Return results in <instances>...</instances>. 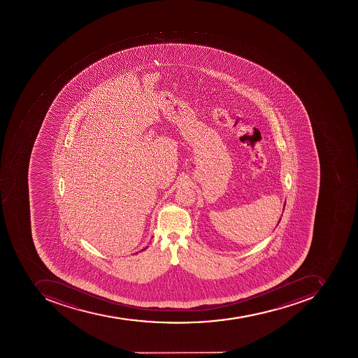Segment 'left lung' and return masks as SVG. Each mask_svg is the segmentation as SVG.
Here are the masks:
<instances>
[{
  "instance_id": "8db88e82",
  "label": "left lung",
  "mask_w": 358,
  "mask_h": 358,
  "mask_svg": "<svg viewBox=\"0 0 358 358\" xmlns=\"http://www.w3.org/2000/svg\"><path fill=\"white\" fill-rule=\"evenodd\" d=\"M284 207H285V203H284ZM280 221H281V219H280ZM280 221H279V222H280Z\"/></svg>"
}]
</instances>
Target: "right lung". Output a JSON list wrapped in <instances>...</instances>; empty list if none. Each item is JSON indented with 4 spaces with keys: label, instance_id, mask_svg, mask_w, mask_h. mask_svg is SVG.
<instances>
[{
    "label": "right lung",
    "instance_id": "obj_1",
    "mask_svg": "<svg viewBox=\"0 0 358 358\" xmlns=\"http://www.w3.org/2000/svg\"><path fill=\"white\" fill-rule=\"evenodd\" d=\"M145 248H147V247H145ZM145 248H143V250H145ZM136 254H137V252H136Z\"/></svg>",
    "mask_w": 358,
    "mask_h": 358
}]
</instances>
